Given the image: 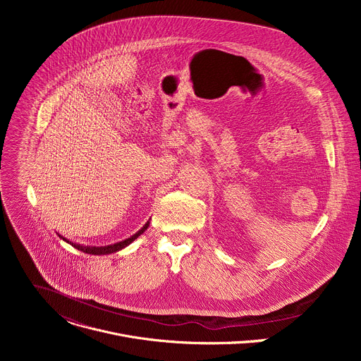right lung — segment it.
I'll list each match as a JSON object with an SVG mask.
<instances>
[{"label":"right lung","instance_id":"1","mask_svg":"<svg viewBox=\"0 0 361 361\" xmlns=\"http://www.w3.org/2000/svg\"><path fill=\"white\" fill-rule=\"evenodd\" d=\"M148 226H149V221H147L142 227H141V230H138L135 234H133L131 237H128V238H126V240H123V241H118V243H114V244H110V245H101V247H95V245H84V244H77V243H74V241H70L68 238H66V237H63L61 234H59L64 241H67L68 244H71L74 248H77V250H80V251H82V252H87V254H92V255H104V254H113V252H117V251H120V250H123V248H126L127 245H130L135 238H138L147 228H148Z\"/></svg>","mask_w":361,"mask_h":361}]
</instances>
